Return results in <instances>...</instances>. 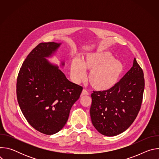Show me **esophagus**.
<instances>
[{"mask_svg": "<svg viewBox=\"0 0 159 159\" xmlns=\"http://www.w3.org/2000/svg\"><path fill=\"white\" fill-rule=\"evenodd\" d=\"M89 94V93L87 91V90L85 89H83L82 90V94H81V96H85V95H88Z\"/></svg>", "mask_w": 159, "mask_h": 159, "instance_id": "34e87169", "label": "esophagus"}]
</instances>
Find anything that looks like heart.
Wrapping results in <instances>:
<instances>
[{"label":"heart","instance_id":"heart-1","mask_svg":"<svg viewBox=\"0 0 159 159\" xmlns=\"http://www.w3.org/2000/svg\"><path fill=\"white\" fill-rule=\"evenodd\" d=\"M85 69L90 70L89 80L91 85L95 89L106 90L118 83L124 71V65L105 52L89 54L82 62L75 58L71 64V75L74 81L79 82L85 78Z\"/></svg>","mask_w":159,"mask_h":159}]
</instances>
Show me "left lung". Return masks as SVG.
<instances>
[{
    "mask_svg": "<svg viewBox=\"0 0 159 159\" xmlns=\"http://www.w3.org/2000/svg\"><path fill=\"white\" fill-rule=\"evenodd\" d=\"M144 87L143 72L134 58L131 69L114 87L92 93L90 115L95 128L107 137L127 129L140 111Z\"/></svg>",
    "mask_w": 159,
    "mask_h": 159,
    "instance_id": "1",
    "label": "left lung"
}]
</instances>
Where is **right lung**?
Wrapping results in <instances>:
<instances>
[{
  "mask_svg": "<svg viewBox=\"0 0 159 159\" xmlns=\"http://www.w3.org/2000/svg\"><path fill=\"white\" fill-rule=\"evenodd\" d=\"M60 44H38L22 63L17 79V98L22 114L32 127L45 134L63 128L83 89L46 59Z\"/></svg>",
  "mask_w": 159,
  "mask_h": 159,
  "instance_id": "obj_1",
  "label": "right lung"
}]
</instances>
